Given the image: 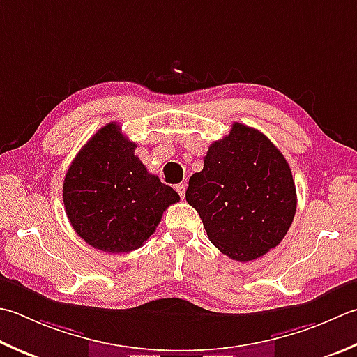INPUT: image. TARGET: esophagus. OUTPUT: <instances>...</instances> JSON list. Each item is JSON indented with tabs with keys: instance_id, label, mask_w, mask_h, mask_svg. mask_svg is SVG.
I'll return each instance as SVG.
<instances>
[{
	"instance_id": "obj_1",
	"label": "esophagus",
	"mask_w": 357,
	"mask_h": 357,
	"mask_svg": "<svg viewBox=\"0 0 357 357\" xmlns=\"http://www.w3.org/2000/svg\"><path fill=\"white\" fill-rule=\"evenodd\" d=\"M185 190H187V183H181L176 185V192L179 193L181 198L185 197Z\"/></svg>"
}]
</instances>
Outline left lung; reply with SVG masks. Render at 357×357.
Here are the masks:
<instances>
[{"instance_id":"left-lung-1","label":"left lung","mask_w":357,"mask_h":357,"mask_svg":"<svg viewBox=\"0 0 357 357\" xmlns=\"http://www.w3.org/2000/svg\"><path fill=\"white\" fill-rule=\"evenodd\" d=\"M208 240L236 261H252L280 243L294 220L296 184L280 150L255 128L235 122L215 141L185 192Z\"/></svg>"}]
</instances>
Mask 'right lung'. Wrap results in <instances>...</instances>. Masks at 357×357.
Masks as SVG:
<instances>
[{"mask_svg": "<svg viewBox=\"0 0 357 357\" xmlns=\"http://www.w3.org/2000/svg\"><path fill=\"white\" fill-rule=\"evenodd\" d=\"M135 149L116 122L105 125L79 151L63 183L69 222L103 252L141 248L165 208L179 201L172 187L146 172Z\"/></svg>", "mask_w": 357, "mask_h": 357, "instance_id": "right-lung-1", "label": "right lung"}]
</instances>
